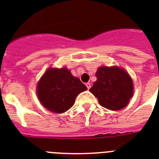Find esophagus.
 <instances>
[{"label": "esophagus", "mask_w": 159, "mask_h": 159, "mask_svg": "<svg viewBox=\"0 0 159 159\" xmlns=\"http://www.w3.org/2000/svg\"><path fill=\"white\" fill-rule=\"evenodd\" d=\"M86 87H87L88 90H90V87H91V85H90V83H89V82L86 83Z\"/></svg>", "instance_id": "34e87169"}]
</instances>
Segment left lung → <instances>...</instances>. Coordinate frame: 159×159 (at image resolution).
Instances as JSON below:
<instances>
[{
    "label": "left lung",
    "mask_w": 159,
    "mask_h": 159,
    "mask_svg": "<svg viewBox=\"0 0 159 159\" xmlns=\"http://www.w3.org/2000/svg\"><path fill=\"white\" fill-rule=\"evenodd\" d=\"M97 81L90 91L99 104L109 110L124 108L133 94V84L128 73L118 67H101L96 73Z\"/></svg>",
    "instance_id": "obj_1"
}]
</instances>
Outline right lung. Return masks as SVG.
Segmentation results:
<instances>
[{
	"mask_svg": "<svg viewBox=\"0 0 159 159\" xmlns=\"http://www.w3.org/2000/svg\"><path fill=\"white\" fill-rule=\"evenodd\" d=\"M87 90L79 78L73 77L67 69H49L37 86L38 98L48 110L62 113L75 102L76 97Z\"/></svg>",
	"mask_w": 159,
	"mask_h": 159,
	"instance_id": "right-lung-1",
	"label": "right lung"
}]
</instances>
